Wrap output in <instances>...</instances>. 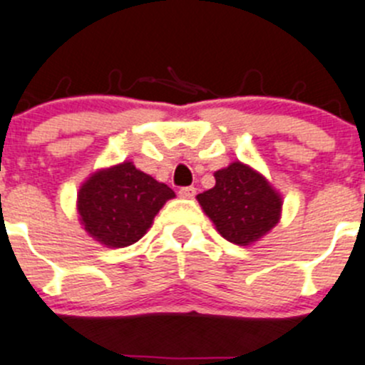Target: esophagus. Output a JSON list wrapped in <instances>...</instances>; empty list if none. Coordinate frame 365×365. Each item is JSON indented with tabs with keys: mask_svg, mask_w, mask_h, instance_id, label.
Returning <instances> with one entry per match:
<instances>
[{
	"mask_svg": "<svg viewBox=\"0 0 365 365\" xmlns=\"http://www.w3.org/2000/svg\"><path fill=\"white\" fill-rule=\"evenodd\" d=\"M195 193H197V190H195L193 186H186L179 190V197L181 198H193Z\"/></svg>",
	"mask_w": 365,
	"mask_h": 365,
	"instance_id": "1",
	"label": "esophagus"
}]
</instances>
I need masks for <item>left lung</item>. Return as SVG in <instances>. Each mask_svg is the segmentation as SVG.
I'll use <instances>...</instances> for the list:
<instances>
[{
  "instance_id": "8db88e82",
  "label": "left lung",
  "mask_w": 365,
  "mask_h": 365,
  "mask_svg": "<svg viewBox=\"0 0 365 365\" xmlns=\"http://www.w3.org/2000/svg\"><path fill=\"white\" fill-rule=\"evenodd\" d=\"M215 179V186L198 193L197 200L227 241L248 247L280 222L282 195L250 165L232 161L216 170Z\"/></svg>"
}]
</instances>
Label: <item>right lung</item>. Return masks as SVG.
<instances>
[{"instance_id":"add662e5","label":"right lung","mask_w":365,"mask_h":365,"mask_svg":"<svg viewBox=\"0 0 365 365\" xmlns=\"http://www.w3.org/2000/svg\"><path fill=\"white\" fill-rule=\"evenodd\" d=\"M174 197L167 184L138 170L133 161H122L90 174L79 186L76 205L90 237L108 248H124L143 237Z\"/></svg>"}]
</instances>
